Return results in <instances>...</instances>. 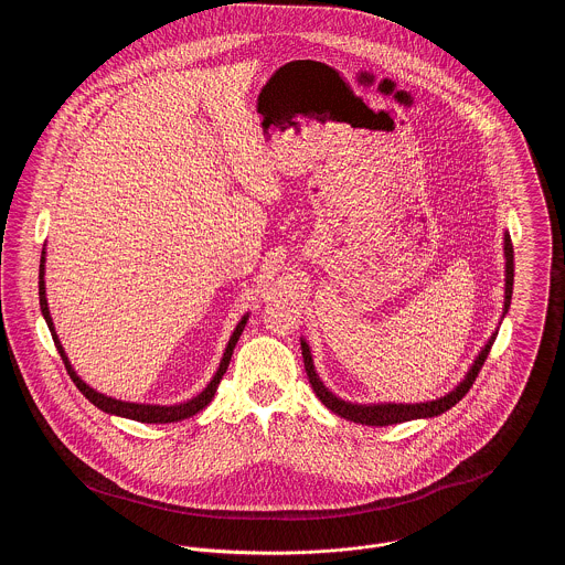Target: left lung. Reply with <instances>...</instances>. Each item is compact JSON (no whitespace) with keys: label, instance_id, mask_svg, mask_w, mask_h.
Here are the masks:
<instances>
[{"label":"left lung","instance_id":"1","mask_svg":"<svg viewBox=\"0 0 565 565\" xmlns=\"http://www.w3.org/2000/svg\"><path fill=\"white\" fill-rule=\"evenodd\" d=\"M504 256H507V287H504V313H507L509 305H511V294H513V243H511L509 235H504ZM493 339H495V334L484 345L483 352L479 354L472 370L468 372L466 381L455 392H450L448 396H444L439 401H433V403L370 404V406L367 404L343 403L341 398H337L334 394H330L323 387L322 381L318 379V374L313 370L311 352H309V345L305 341H302V356H305V370H307L309 383H311L316 396L322 401L323 406H328L332 413H337V415H341L350 422H356V424L390 426V424H401V422L417 419V417H435V415H441V413H446L448 408H452L455 404L459 403L470 392V387L475 385V381H477V376H479V372H481V367H483L484 361L489 356Z\"/></svg>","mask_w":565,"mask_h":565}]
</instances>
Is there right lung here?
<instances>
[{
	"instance_id": "1",
	"label": "right lung",
	"mask_w": 565,
	"mask_h": 565,
	"mask_svg": "<svg viewBox=\"0 0 565 565\" xmlns=\"http://www.w3.org/2000/svg\"><path fill=\"white\" fill-rule=\"evenodd\" d=\"M43 254H45V252H43ZM43 269H45V267H43V260H41V269H39V300H41L43 318H45V322H47L50 330H52V339H54L56 350H58V354H61V359H63V363H65V367H67V374L72 376L74 385L81 390L82 396H84V398H88V403L95 404L97 408H102V411H106V413H115V415L130 417V419H137V422H146V424H169V422H180V419H186V417H191V415L200 413L206 404L213 401V396H215V392H217V385H220L222 376H224V374H226V370H228V363H231L233 350H235V345H237V341H239V337H242L243 328H245V322H247V316H245L242 322H239L237 330L233 332V337H231V341H228V348H226V352H224V359H222V365H220L217 374L213 376L211 385H209L200 396H195V398H193V401H189V403L175 404V406L121 403V401H115V398H108V396H104V394L93 392L86 383H82L81 379L76 376L74 367L70 365V361H67V356H65V350H63V345H61V341H58V337H56V332H54L52 318H50V309H47V300H45V280H43Z\"/></svg>"
}]
</instances>
